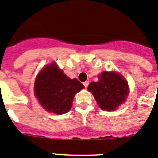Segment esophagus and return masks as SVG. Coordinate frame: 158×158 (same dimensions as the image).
I'll return each mask as SVG.
<instances>
[{"label": "esophagus", "mask_w": 158, "mask_h": 158, "mask_svg": "<svg viewBox=\"0 0 158 158\" xmlns=\"http://www.w3.org/2000/svg\"><path fill=\"white\" fill-rule=\"evenodd\" d=\"M89 81H85V82H84V87H85V88H87L88 86H89Z\"/></svg>", "instance_id": "esophagus-1"}]
</instances>
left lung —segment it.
<instances>
[{"mask_svg":"<svg viewBox=\"0 0 158 158\" xmlns=\"http://www.w3.org/2000/svg\"><path fill=\"white\" fill-rule=\"evenodd\" d=\"M88 89L94 94L98 106L106 111L115 110L128 94L127 81L113 72H103L99 80L90 83Z\"/></svg>","mask_w":158,"mask_h":158,"instance_id":"1","label":"left lung"}]
</instances>
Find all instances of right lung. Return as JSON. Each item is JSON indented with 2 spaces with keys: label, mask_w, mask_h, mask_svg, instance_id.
<instances>
[{
  "label": "right lung",
  "mask_w": 158,
  "mask_h": 158,
  "mask_svg": "<svg viewBox=\"0 0 158 158\" xmlns=\"http://www.w3.org/2000/svg\"><path fill=\"white\" fill-rule=\"evenodd\" d=\"M84 88L78 79H69L53 64L43 69L36 77L35 94L45 110L63 114L70 110L74 95Z\"/></svg>",
  "instance_id": "1"
}]
</instances>
